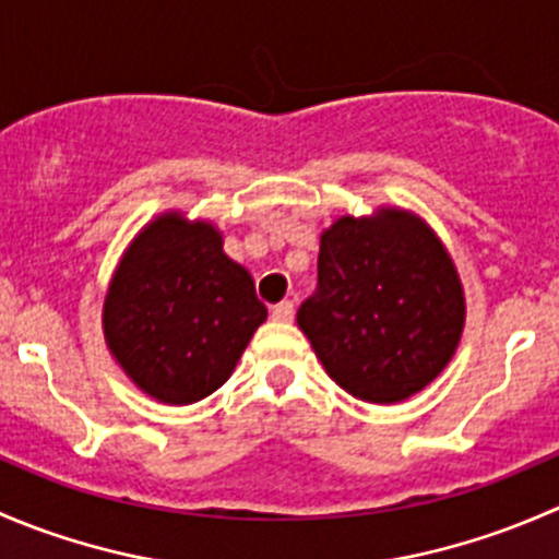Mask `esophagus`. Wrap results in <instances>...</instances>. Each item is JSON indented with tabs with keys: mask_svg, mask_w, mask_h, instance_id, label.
I'll return each mask as SVG.
<instances>
[{
	"mask_svg": "<svg viewBox=\"0 0 559 559\" xmlns=\"http://www.w3.org/2000/svg\"><path fill=\"white\" fill-rule=\"evenodd\" d=\"M273 319L275 321H292V319H295V302L284 300V302H278V306H273Z\"/></svg>",
	"mask_w": 559,
	"mask_h": 559,
	"instance_id": "34e87169",
	"label": "esophagus"
}]
</instances>
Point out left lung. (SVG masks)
I'll return each mask as SVG.
<instances>
[{
  "mask_svg": "<svg viewBox=\"0 0 559 559\" xmlns=\"http://www.w3.org/2000/svg\"><path fill=\"white\" fill-rule=\"evenodd\" d=\"M326 376L365 403H403L452 362L465 289L436 229L381 205L321 233L319 289L297 311Z\"/></svg>",
  "mask_w": 559,
  "mask_h": 559,
  "instance_id": "1",
  "label": "left lung"
}]
</instances>
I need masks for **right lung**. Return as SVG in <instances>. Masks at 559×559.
<instances>
[{
    "instance_id": "right-lung-1",
    "label": "right lung",
    "mask_w": 559,
    "mask_h": 559,
    "mask_svg": "<svg viewBox=\"0 0 559 559\" xmlns=\"http://www.w3.org/2000/svg\"><path fill=\"white\" fill-rule=\"evenodd\" d=\"M264 319L251 273L224 253L216 224L180 211L159 213L134 235L103 306L112 359L165 405L216 392Z\"/></svg>"
}]
</instances>
